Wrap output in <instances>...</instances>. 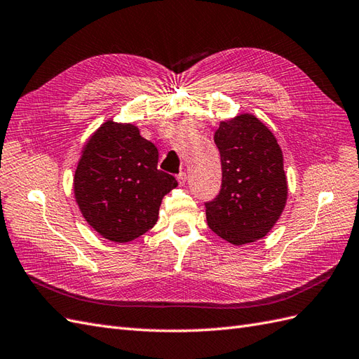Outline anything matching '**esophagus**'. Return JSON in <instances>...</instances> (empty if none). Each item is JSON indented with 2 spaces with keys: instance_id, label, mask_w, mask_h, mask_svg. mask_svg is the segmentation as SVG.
<instances>
[{
  "instance_id": "1",
  "label": "esophagus",
  "mask_w": 359,
  "mask_h": 359,
  "mask_svg": "<svg viewBox=\"0 0 359 359\" xmlns=\"http://www.w3.org/2000/svg\"><path fill=\"white\" fill-rule=\"evenodd\" d=\"M177 182H179L180 187L185 185V183H187V174L185 172H180L179 176H177Z\"/></svg>"
}]
</instances>
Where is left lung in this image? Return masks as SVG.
Returning a JSON list of instances; mask_svg holds the SVG:
<instances>
[{
  "mask_svg": "<svg viewBox=\"0 0 359 359\" xmlns=\"http://www.w3.org/2000/svg\"><path fill=\"white\" fill-rule=\"evenodd\" d=\"M223 183L206 203L208 226L233 245L255 243L280 218L288 198L283 154L270 128L253 114L224 119L214 135Z\"/></svg>",
  "mask_w": 359,
  "mask_h": 359,
  "instance_id": "8db88e82",
  "label": "left lung"
}]
</instances>
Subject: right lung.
<instances>
[{
  "mask_svg": "<svg viewBox=\"0 0 359 359\" xmlns=\"http://www.w3.org/2000/svg\"><path fill=\"white\" fill-rule=\"evenodd\" d=\"M158 149L133 123L107 119L81 149L74 197L81 215L109 241L128 243L151 229L165 194L177 187L158 170Z\"/></svg>",
  "mask_w": 359,
  "mask_h": 359,
  "instance_id": "obj_1",
  "label": "right lung"
}]
</instances>
